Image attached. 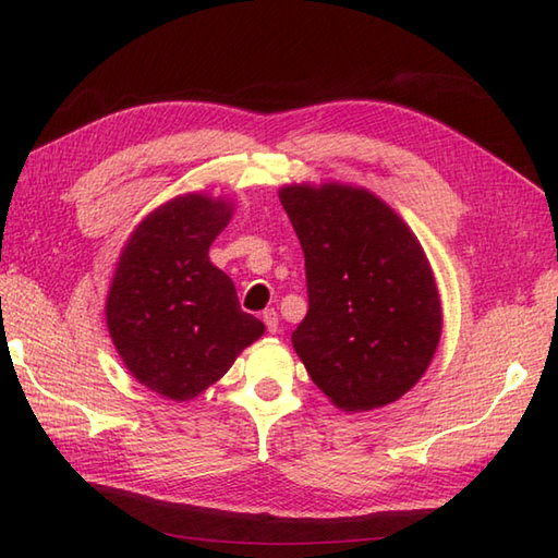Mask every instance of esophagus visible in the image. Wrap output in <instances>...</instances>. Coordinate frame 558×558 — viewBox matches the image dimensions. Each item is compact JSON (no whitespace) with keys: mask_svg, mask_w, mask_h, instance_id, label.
<instances>
[{"mask_svg":"<svg viewBox=\"0 0 558 558\" xmlns=\"http://www.w3.org/2000/svg\"><path fill=\"white\" fill-rule=\"evenodd\" d=\"M264 324L268 328V333H276V330H278V312L276 310H266L264 312Z\"/></svg>","mask_w":558,"mask_h":558,"instance_id":"34e87169","label":"esophagus"}]
</instances>
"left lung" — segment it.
<instances>
[{
  "label": "left lung",
  "instance_id": "obj_1",
  "mask_svg": "<svg viewBox=\"0 0 558 558\" xmlns=\"http://www.w3.org/2000/svg\"><path fill=\"white\" fill-rule=\"evenodd\" d=\"M280 204L304 252L310 312L292 348L312 381L345 412L405 396L441 338V302L417 236L357 186L290 184Z\"/></svg>",
  "mask_w": 558,
  "mask_h": 558
}]
</instances>
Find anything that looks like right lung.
I'll return each mask as SVG.
<instances>
[{
  "instance_id": "right-lung-1",
  "label": "right lung",
  "mask_w": 558,
  "mask_h": 558,
  "mask_svg": "<svg viewBox=\"0 0 558 558\" xmlns=\"http://www.w3.org/2000/svg\"><path fill=\"white\" fill-rule=\"evenodd\" d=\"M230 218L228 201L177 196L138 225L117 260L105 304L112 342L136 381L170 400L204 393L266 330L208 258Z\"/></svg>"
}]
</instances>
